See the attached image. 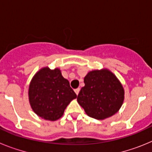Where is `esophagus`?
I'll return each mask as SVG.
<instances>
[{
  "label": "esophagus",
  "instance_id": "1",
  "mask_svg": "<svg viewBox=\"0 0 152 152\" xmlns=\"http://www.w3.org/2000/svg\"><path fill=\"white\" fill-rule=\"evenodd\" d=\"M79 91H80V88H77V89H75V94H77V95H78Z\"/></svg>",
  "mask_w": 152,
  "mask_h": 152
}]
</instances>
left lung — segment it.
Masks as SVG:
<instances>
[{"mask_svg":"<svg viewBox=\"0 0 152 152\" xmlns=\"http://www.w3.org/2000/svg\"><path fill=\"white\" fill-rule=\"evenodd\" d=\"M84 87L77 95V103L90 117L107 119L123 105L125 91L116 75L107 68L93 70L84 79Z\"/></svg>","mask_w":152,"mask_h":152,"instance_id":"1","label":"left lung"}]
</instances>
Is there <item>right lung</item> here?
<instances>
[{
    "label": "right lung",
    "instance_id": "1",
    "mask_svg": "<svg viewBox=\"0 0 152 152\" xmlns=\"http://www.w3.org/2000/svg\"><path fill=\"white\" fill-rule=\"evenodd\" d=\"M28 96L33 112L49 121L60 119L67 106L77 97L61 70L49 67L42 68L35 74L29 83Z\"/></svg>",
    "mask_w": 152,
    "mask_h": 152
}]
</instances>
